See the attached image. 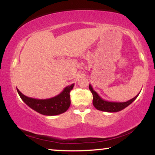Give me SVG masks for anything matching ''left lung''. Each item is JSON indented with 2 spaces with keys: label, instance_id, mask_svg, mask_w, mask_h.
<instances>
[{
  "label": "left lung",
  "instance_id": "left-lung-1",
  "mask_svg": "<svg viewBox=\"0 0 155 155\" xmlns=\"http://www.w3.org/2000/svg\"><path fill=\"white\" fill-rule=\"evenodd\" d=\"M89 89L92 93L93 95V105L99 111H107V112H118L123 110L128 107L137 98L139 94L136 95L134 98L126 101V102H114V101H109L104 100L95 91L93 90L91 84L89 85Z\"/></svg>",
  "mask_w": 155,
  "mask_h": 155
}]
</instances>
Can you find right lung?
Segmentation results:
<instances>
[{"label":"right lung","instance_id":"add662e5","mask_svg":"<svg viewBox=\"0 0 155 155\" xmlns=\"http://www.w3.org/2000/svg\"><path fill=\"white\" fill-rule=\"evenodd\" d=\"M74 84L64 88L57 96L46 99H38L25 96L17 89L20 98L26 104L38 113L45 116H56L64 113L71 105L70 92L73 90Z\"/></svg>","mask_w":155,"mask_h":155}]
</instances>
